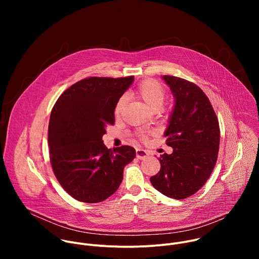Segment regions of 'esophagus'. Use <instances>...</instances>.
<instances>
[{"label": "esophagus", "mask_w": 259, "mask_h": 259, "mask_svg": "<svg viewBox=\"0 0 259 259\" xmlns=\"http://www.w3.org/2000/svg\"><path fill=\"white\" fill-rule=\"evenodd\" d=\"M136 157L139 160H144L145 158L149 157V153H147L145 150L142 149H137L136 150Z\"/></svg>", "instance_id": "obj_1"}]
</instances>
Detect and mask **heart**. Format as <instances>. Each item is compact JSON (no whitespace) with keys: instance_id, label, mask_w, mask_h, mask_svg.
Segmentation results:
<instances>
[{"instance_id":"heart-1","label":"heart","mask_w":259,"mask_h":259,"mask_svg":"<svg viewBox=\"0 0 259 259\" xmlns=\"http://www.w3.org/2000/svg\"><path fill=\"white\" fill-rule=\"evenodd\" d=\"M134 96L141 100L147 107L152 110L160 109L165 100V89L160 82L154 79H146L142 81L134 90ZM126 100L124 97H121L115 106V114L118 116L121 114ZM140 137L145 139L147 137L146 133H141Z\"/></svg>"}]
</instances>
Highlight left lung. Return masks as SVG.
I'll use <instances>...</instances> for the list:
<instances>
[{
  "label": "left lung",
  "mask_w": 259,
  "mask_h": 259,
  "mask_svg": "<svg viewBox=\"0 0 259 259\" xmlns=\"http://www.w3.org/2000/svg\"><path fill=\"white\" fill-rule=\"evenodd\" d=\"M162 79L175 100L164 133L173 152L161 156V169L151 182L163 195L181 200L197 193L210 177L219 151V124L200 87L173 76Z\"/></svg>",
  "instance_id": "1"
}]
</instances>
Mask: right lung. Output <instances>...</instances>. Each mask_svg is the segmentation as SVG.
<instances>
[{
	"label": "right lung",
	"instance_id": "obj_1",
	"mask_svg": "<svg viewBox=\"0 0 259 259\" xmlns=\"http://www.w3.org/2000/svg\"><path fill=\"white\" fill-rule=\"evenodd\" d=\"M134 77L81 80L54 104L48 127L53 172L63 190L84 203L112 196L123 180L124 167L136 152L122 145L108 150L102 141L106 126L115 124V106Z\"/></svg>",
	"mask_w": 259,
	"mask_h": 259
}]
</instances>
